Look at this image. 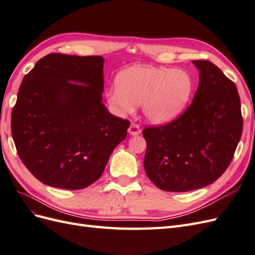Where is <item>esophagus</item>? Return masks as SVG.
<instances>
[{
  "instance_id": "1",
  "label": "esophagus",
  "mask_w": 255,
  "mask_h": 255,
  "mask_svg": "<svg viewBox=\"0 0 255 255\" xmlns=\"http://www.w3.org/2000/svg\"><path fill=\"white\" fill-rule=\"evenodd\" d=\"M128 134L132 135V136L140 134V128H139V126H138L137 123H132V125H130L129 128H128Z\"/></svg>"
}]
</instances>
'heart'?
Here are the masks:
<instances>
[{
  "instance_id": "heart-1",
  "label": "heart",
  "mask_w": 255,
  "mask_h": 255,
  "mask_svg": "<svg viewBox=\"0 0 255 255\" xmlns=\"http://www.w3.org/2000/svg\"><path fill=\"white\" fill-rule=\"evenodd\" d=\"M194 80L186 70L166 67H133L123 71L107 100L119 115L132 114L141 104L144 117L155 125L175 119L187 106Z\"/></svg>"
}]
</instances>
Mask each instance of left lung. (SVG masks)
Instances as JSON below:
<instances>
[{
	"mask_svg": "<svg viewBox=\"0 0 255 255\" xmlns=\"http://www.w3.org/2000/svg\"><path fill=\"white\" fill-rule=\"evenodd\" d=\"M200 82L191 104L171 122L145 128L146 175L166 191L184 192L219 179L243 133L236 85L208 60H192Z\"/></svg>",
	"mask_w": 255,
	"mask_h": 255,
	"instance_id": "1",
	"label": "left lung"
}]
</instances>
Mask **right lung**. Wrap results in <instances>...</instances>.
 I'll return each instance as SVG.
<instances>
[{
	"instance_id": "obj_1",
	"label": "right lung",
	"mask_w": 255,
	"mask_h": 255,
	"mask_svg": "<svg viewBox=\"0 0 255 255\" xmlns=\"http://www.w3.org/2000/svg\"><path fill=\"white\" fill-rule=\"evenodd\" d=\"M102 56L51 53L21 83L11 135L22 163L49 186L83 189L102 175L129 121L102 103Z\"/></svg>"
}]
</instances>
